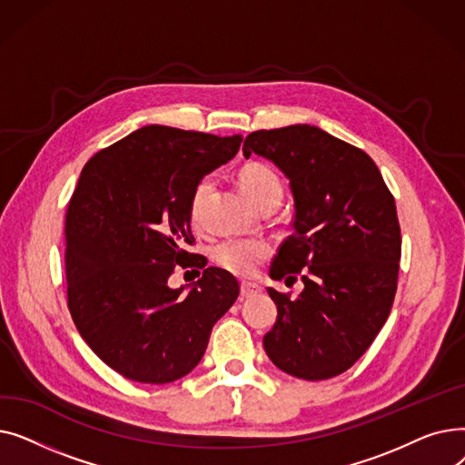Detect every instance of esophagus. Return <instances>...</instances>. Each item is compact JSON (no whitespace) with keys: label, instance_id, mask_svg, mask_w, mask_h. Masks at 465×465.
<instances>
[{"label":"esophagus","instance_id":"34e87169","mask_svg":"<svg viewBox=\"0 0 465 465\" xmlns=\"http://www.w3.org/2000/svg\"><path fill=\"white\" fill-rule=\"evenodd\" d=\"M260 292H262V288L256 286V284H252V282H242V284H241V296H242V298H252V296L260 294Z\"/></svg>","mask_w":465,"mask_h":465}]
</instances>
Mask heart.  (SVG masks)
<instances>
[{"instance_id": "b5f03b06", "label": "heart", "mask_w": 465, "mask_h": 465, "mask_svg": "<svg viewBox=\"0 0 465 465\" xmlns=\"http://www.w3.org/2000/svg\"><path fill=\"white\" fill-rule=\"evenodd\" d=\"M239 183L245 190L251 203L258 209L267 203H281L282 200V181L275 171L260 162H251L242 165L239 171ZM213 179L203 177L198 184L193 186L190 203H188V216L193 226H202V211L207 193L211 190ZM272 254V245L265 239L260 237H230L220 241L213 251L214 262L237 277L249 279L256 275L258 267Z\"/></svg>"}]
</instances>
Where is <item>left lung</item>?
<instances>
[{
  "instance_id": "1",
  "label": "left lung",
  "mask_w": 465,
  "mask_h": 465,
  "mask_svg": "<svg viewBox=\"0 0 465 465\" xmlns=\"http://www.w3.org/2000/svg\"><path fill=\"white\" fill-rule=\"evenodd\" d=\"M273 162L294 198L292 235L270 277L303 281L298 298L267 288L277 322L263 349L284 373L324 381L370 349L392 309L401 235L375 162L328 132L294 124L247 135L242 154Z\"/></svg>"
}]
</instances>
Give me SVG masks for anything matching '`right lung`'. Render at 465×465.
Segmentation results:
<instances>
[{
	"label": "right lung",
	"mask_w": 465,
	"mask_h": 465,
	"mask_svg": "<svg viewBox=\"0 0 465 465\" xmlns=\"http://www.w3.org/2000/svg\"><path fill=\"white\" fill-rule=\"evenodd\" d=\"M241 141L153 124L83 167L65 214L67 307L88 347L130 381L188 375L239 296L237 279L220 267L188 290L167 281L177 263L205 267L184 251L190 195Z\"/></svg>",
	"instance_id": "right-lung-1"
}]
</instances>
